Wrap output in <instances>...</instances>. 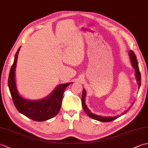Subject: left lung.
<instances>
[{
  "mask_svg": "<svg viewBox=\"0 0 148 148\" xmlns=\"http://www.w3.org/2000/svg\"><path fill=\"white\" fill-rule=\"evenodd\" d=\"M128 53H129V56H130L132 66V67L135 69V76H136V80H137V83H138V88H139H139L140 86V84H141V76H140V73L139 69V65H138L136 55H135V53L132 51V50H130ZM85 97H86V91H85V90L83 89L82 97H81L82 106H83L84 112L86 113L87 115L89 117L95 119V120L101 121V122H109V121L114 120V119H117L119 117V116H120L118 115L116 116H114V117H109V116H108V117H103V116H99V115H97L95 114H93L92 112H91L90 110L87 108V106L85 103ZM127 111H128L127 110L126 111L124 112V113H126Z\"/></svg>",
  "mask_w": 148,
  "mask_h": 148,
  "instance_id": "8db88e82",
  "label": "left lung"
}]
</instances>
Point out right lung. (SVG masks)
I'll return each instance as SVG.
<instances>
[{
  "label": "right lung",
  "instance_id": "obj_1",
  "mask_svg": "<svg viewBox=\"0 0 148 148\" xmlns=\"http://www.w3.org/2000/svg\"><path fill=\"white\" fill-rule=\"evenodd\" d=\"M18 48L15 54L13 64L9 74L8 86L14 104L18 111L34 121H43L51 119L58 114L62 106L65 89L71 83L60 84L47 96L39 100H30L21 97L18 93L15 79V69L16 67Z\"/></svg>",
  "mask_w": 148,
  "mask_h": 148
}]
</instances>
